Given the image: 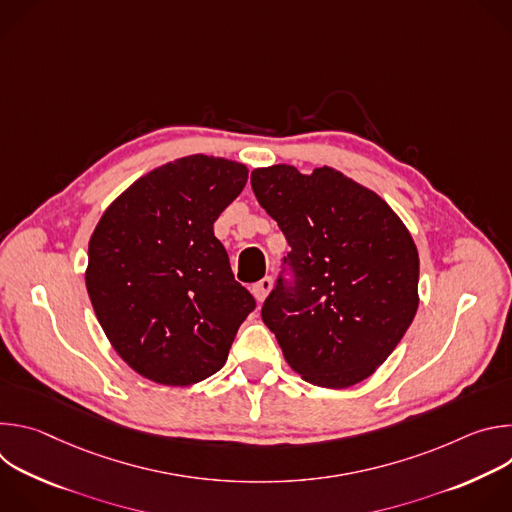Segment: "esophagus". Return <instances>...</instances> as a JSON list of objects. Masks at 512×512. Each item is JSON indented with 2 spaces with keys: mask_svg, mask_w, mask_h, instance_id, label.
<instances>
[{
  "mask_svg": "<svg viewBox=\"0 0 512 512\" xmlns=\"http://www.w3.org/2000/svg\"><path fill=\"white\" fill-rule=\"evenodd\" d=\"M271 289H273V277H271V275H265L261 281H257V283L251 287V291H253V296H255L257 302H263V300L269 296Z\"/></svg>",
  "mask_w": 512,
  "mask_h": 512,
  "instance_id": "esophagus-1",
  "label": "esophagus"
}]
</instances>
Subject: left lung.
Returning a JSON list of instances; mask_svg holds the SVG:
<instances>
[{
  "label": "left lung",
  "mask_w": 512,
  "mask_h": 512,
  "mask_svg": "<svg viewBox=\"0 0 512 512\" xmlns=\"http://www.w3.org/2000/svg\"><path fill=\"white\" fill-rule=\"evenodd\" d=\"M251 186L291 251L296 285H279L261 318L304 381L346 389L369 379L419 306V253L399 214L371 188L322 166L255 168Z\"/></svg>",
  "instance_id": "left-lung-1"
}]
</instances>
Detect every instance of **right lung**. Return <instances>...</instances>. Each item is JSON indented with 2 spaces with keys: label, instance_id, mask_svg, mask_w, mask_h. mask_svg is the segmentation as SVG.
<instances>
[{
  "label": "right lung",
  "instance_id": "right-lung-1",
  "mask_svg": "<svg viewBox=\"0 0 512 512\" xmlns=\"http://www.w3.org/2000/svg\"><path fill=\"white\" fill-rule=\"evenodd\" d=\"M247 178L241 162L178 158L137 178L97 223L87 291L107 340L141 377L190 387L225 367L255 300L214 221Z\"/></svg>",
  "mask_w": 512,
  "mask_h": 512
}]
</instances>
